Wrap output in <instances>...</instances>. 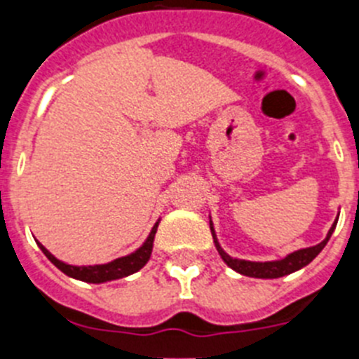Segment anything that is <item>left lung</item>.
<instances>
[{
	"mask_svg": "<svg viewBox=\"0 0 359 359\" xmlns=\"http://www.w3.org/2000/svg\"><path fill=\"white\" fill-rule=\"evenodd\" d=\"M332 230L334 226L329 230L327 237L322 241L320 244L316 246H311V248H304V250H298V252L290 253L287 257L280 259V261H268V262H253V261H244V259H236V257H230L223 248H221V244H219L217 236H215V230L210 223V231H212V237H214V244L215 248H217L219 255L226 262V266H230L233 271L237 273L244 275V277H253V278H280V277H286V275L294 273L298 269H302L304 266L309 264L316 255L323 250V246L327 244L329 237H331Z\"/></svg>",
	"mask_w": 359,
	"mask_h": 359,
	"instance_id": "1",
	"label": "left lung"
}]
</instances>
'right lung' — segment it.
Listing matches in <instances>:
<instances>
[{
  "label": "right lung",
  "instance_id": "right-lung-1",
  "mask_svg": "<svg viewBox=\"0 0 359 359\" xmlns=\"http://www.w3.org/2000/svg\"><path fill=\"white\" fill-rule=\"evenodd\" d=\"M154 233L156 231H151V236L145 239V243L142 244L140 248L136 252L129 253L126 257H120V259H115V261L106 262V264H95V266H72L65 264V262L57 261L55 257H52L55 264L65 271L68 277L77 278V280L90 282V284H102V282L109 280H118V278L129 277V275L140 271L147 261L151 259L152 253V244H154Z\"/></svg>",
  "mask_w": 359,
  "mask_h": 359
}]
</instances>
